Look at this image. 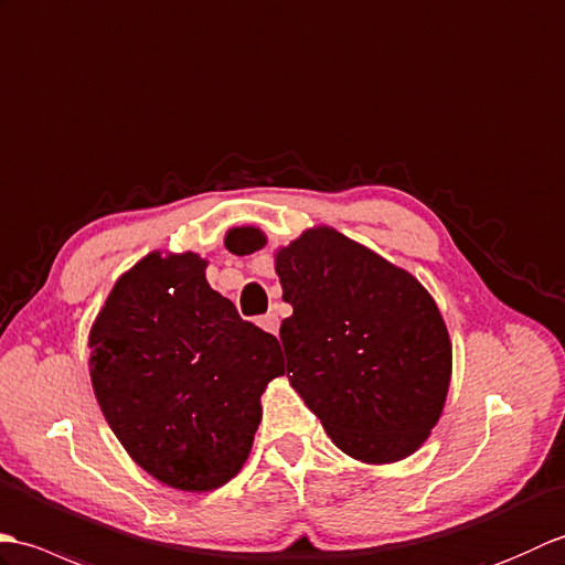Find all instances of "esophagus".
I'll return each instance as SVG.
<instances>
[{
	"instance_id": "1",
	"label": "esophagus",
	"mask_w": 565,
	"mask_h": 565,
	"mask_svg": "<svg viewBox=\"0 0 565 565\" xmlns=\"http://www.w3.org/2000/svg\"><path fill=\"white\" fill-rule=\"evenodd\" d=\"M258 326H260L263 331H268V333H273V335H278V329H280V319L275 317V315H266V317H260Z\"/></svg>"
}]
</instances>
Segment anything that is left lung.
Returning a JSON list of instances; mask_svg holds the SVG:
<instances>
[{
  "label": "left lung",
  "mask_w": 565,
  "mask_h": 565,
  "mask_svg": "<svg viewBox=\"0 0 565 565\" xmlns=\"http://www.w3.org/2000/svg\"><path fill=\"white\" fill-rule=\"evenodd\" d=\"M258 227L224 236L236 256L266 246ZM292 317L280 326L287 374L333 445L394 463L428 440L452 380V341L430 292L404 268L333 227L275 250Z\"/></svg>",
  "instance_id": "8db88e82"
}]
</instances>
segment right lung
<instances>
[{
  "instance_id": "add662e5",
  "label": "right lung",
  "mask_w": 565,
  "mask_h": 565,
  "mask_svg": "<svg viewBox=\"0 0 565 565\" xmlns=\"http://www.w3.org/2000/svg\"><path fill=\"white\" fill-rule=\"evenodd\" d=\"M193 250H152L113 285L89 331L98 406L157 481L215 491L248 459L260 394L285 374L278 338L244 321Z\"/></svg>"
}]
</instances>
